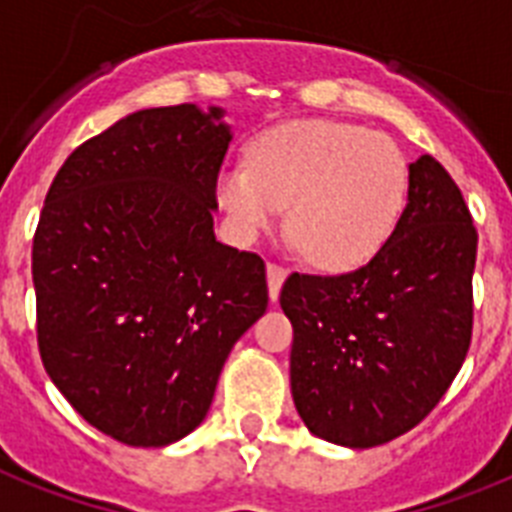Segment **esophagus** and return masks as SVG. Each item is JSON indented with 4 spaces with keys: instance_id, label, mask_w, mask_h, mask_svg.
I'll use <instances>...</instances> for the list:
<instances>
[{
    "instance_id": "1",
    "label": "esophagus",
    "mask_w": 512,
    "mask_h": 512,
    "mask_svg": "<svg viewBox=\"0 0 512 512\" xmlns=\"http://www.w3.org/2000/svg\"><path fill=\"white\" fill-rule=\"evenodd\" d=\"M287 277V269L277 264H266V285H269V301H277L280 298V290H282V282Z\"/></svg>"
}]
</instances>
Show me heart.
<instances>
[{"mask_svg":"<svg viewBox=\"0 0 512 512\" xmlns=\"http://www.w3.org/2000/svg\"><path fill=\"white\" fill-rule=\"evenodd\" d=\"M408 196L403 151L379 133L329 120L269 128L246 164L217 175V201L235 235L272 230L287 206V232L311 264L348 272L387 243Z\"/></svg>","mask_w":512,"mask_h":512,"instance_id":"heart-1","label":"heart"}]
</instances>
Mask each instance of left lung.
Segmentation results:
<instances>
[{
  "label": "left lung",
  "mask_w": 512,
  "mask_h": 512,
  "mask_svg": "<svg viewBox=\"0 0 512 512\" xmlns=\"http://www.w3.org/2000/svg\"><path fill=\"white\" fill-rule=\"evenodd\" d=\"M474 219L445 167L408 164L398 225L366 266L290 274V390L308 432L366 450L421 424L466 361L474 319Z\"/></svg>",
  "instance_id": "obj_1"
}]
</instances>
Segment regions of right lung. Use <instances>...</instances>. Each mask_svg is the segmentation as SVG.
Returning a JSON list of instances; mask_svg holds the SVG:
<instances>
[{"label":"right lung","instance_id":"right-lung-1","mask_svg":"<svg viewBox=\"0 0 512 512\" xmlns=\"http://www.w3.org/2000/svg\"><path fill=\"white\" fill-rule=\"evenodd\" d=\"M225 109H141L67 156L33 238L41 361L88 424L164 447L209 413L269 303L264 261L214 235Z\"/></svg>","mask_w":512,"mask_h":512}]
</instances>
